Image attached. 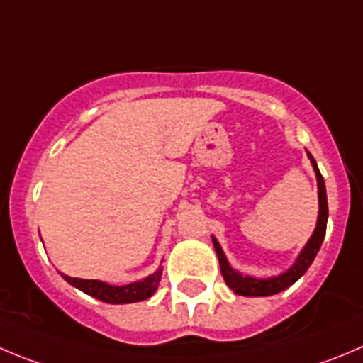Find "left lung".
Wrapping results in <instances>:
<instances>
[{"label":"left lung","instance_id":"left-lung-1","mask_svg":"<svg viewBox=\"0 0 363 363\" xmlns=\"http://www.w3.org/2000/svg\"><path fill=\"white\" fill-rule=\"evenodd\" d=\"M310 162H312V167L315 171L317 176V189H319V217H317V226L313 230L312 237L306 242V246L303 247L299 257L296 258L294 265L291 269H287L285 272L278 276H272V278H253V276L240 274L239 271L231 267L228 264L226 257H224V251L220 247V244L217 242L216 237H212L213 247H216L217 258H219L220 272H223V278L226 281L228 287L239 296H247V298H260V296H272L278 294V292L285 291L292 285V283L298 281L303 274L306 272V269L312 265L313 258L317 257L320 250V244H323L324 235H326V223H328V199H326V187H324V179L320 176L319 167H317L315 160H313L312 155L306 151Z\"/></svg>","mask_w":363,"mask_h":363}]
</instances>
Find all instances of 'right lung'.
<instances>
[{
  "instance_id": "obj_1",
  "label": "right lung",
  "mask_w": 363,
  "mask_h": 363,
  "mask_svg": "<svg viewBox=\"0 0 363 363\" xmlns=\"http://www.w3.org/2000/svg\"><path fill=\"white\" fill-rule=\"evenodd\" d=\"M62 278L67 283H71L72 287L80 289L82 292L99 299V301L112 303V305H126V303L144 301V299L151 298L155 294V291L158 289V283L162 279V267L155 271L153 274L147 276V278L140 279V281L128 283V285H123V287H116V285L99 281V279L71 278L67 274H62Z\"/></svg>"
}]
</instances>
